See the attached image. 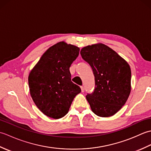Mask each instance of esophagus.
<instances>
[{"label": "esophagus", "mask_w": 151, "mask_h": 151, "mask_svg": "<svg viewBox=\"0 0 151 151\" xmlns=\"http://www.w3.org/2000/svg\"><path fill=\"white\" fill-rule=\"evenodd\" d=\"M81 91H82V93H84V88L83 87V86H81Z\"/></svg>", "instance_id": "obj_1"}]
</instances>
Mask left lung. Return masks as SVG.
<instances>
[{
  "mask_svg": "<svg viewBox=\"0 0 151 151\" xmlns=\"http://www.w3.org/2000/svg\"><path fill=\"white\" fill-rule=\"evenodd\" d=\"M81 54L91 67L95 76L94 91L86 95L92 111L99 117L112 116L126 103L130 93L129 64L102 43L83 47Z\"/></svg>",
  "mask_w": 151,
  "mask_h": 151,
  "instance_id": "1",
  "label": "left lung"
}]
</instances>
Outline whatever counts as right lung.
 <instances>
[{
	"label": "right lung",
	"instance_id": "1",
	"mask_svg": "<svg viewBox=\"0 0 151 151\" xmlns=\"http://www.w3.org/2000/svg\"><path fill=\"white\" fill-rule=\"evenodd\" d=\"M79 47L60 41L49 48L31 70L28 85L38 109L50 118L68 113L74 98L81 92L71 81L69 67L79 54Z\"/></svg>",
	"mask_w": 151,
	"mask_h": 151
}]
</instances>
